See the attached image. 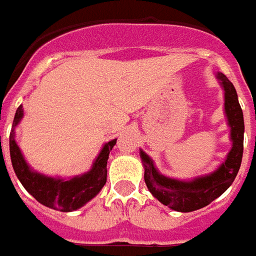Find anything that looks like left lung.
<instances>
[{"label":"left lung","mask_w":256,"mask_h":256,"mask_svg":"<svg viewBox=\"0 0 256 256\" xmlns=\"http://www.w3.org/2000/svg\"><path fill=\"white\" fill-rule=\"evenodd\" d=\"M216 76L222 82L224 88V111L228 126H232V148L228 154L226 161L214 173L189 182L168 178L156 170L152 160L142 150L140 152L145 170L144 180L149 192L161 204L169 206L176 212H194L209 205L234 182L240 168L244 134L242 108L239 106L238 95L232 82L222 72H218Z\"/></svg>","instance_id":"left-lung-1"}]
</instances>
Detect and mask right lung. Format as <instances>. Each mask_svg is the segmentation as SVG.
Wrapping results in <instances>:
<instances>
[{
  "label": "right lung",
  "instance_id": "right-lung-1",
  "mask_svg": "<svg viewBox=\"0 0 256 256\" xmlns=\"http://www.w3.org/2000/svg\"><path fill=\"white\" fill-rule=\"evenodd\" d=\"M24 116L22 106L17 108L13 120V130ZM9 138L10 158L13 169L24 188L42 205L60 212H72L87 204L99 193L107 181V160L116 140L108 141L95 160L92 169L83 176L74 178H51L36 172H32L24 160L21 150L14 140V130Z\"/></svg>",
  "mask_w": 256,
  "mask_h": 256
}]
</instances>
